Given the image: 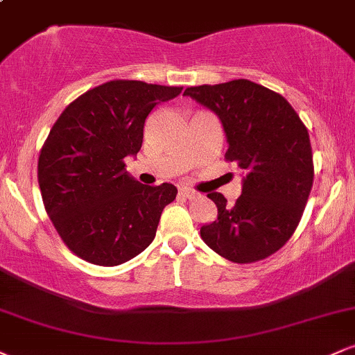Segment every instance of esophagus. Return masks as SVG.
I'll return each instance as SVG.
<instances>
[{
  "instance_id": "obj_1",
  "label": "esophagus",
  "mask_w": 355,
  "mask_h": 355,
  "mask_svg": "<svg viewBox=\"0 0 355 355\" xmlns=\"http://www.w3.org/2000/svg\"><path fill=\"white\" fill-rule=\"evenodd\" d=\"M180 193H182V197H185V198H189V200H193V198H197L198 195V191H195V190H191V189H189V187H182L180 189Z\"/></svg>"
}]
</instances>
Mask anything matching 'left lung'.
<instances>
[{"label": "left lung", "instance_id": "left-lung-1", "mask_svg": "<svg viewBox=\"0 0 355 355\" xmlns=\"http://www.w3.org/2000/svg\"><path fill=\"white\" fill-rule=\"evenodd\" d=\"M222 121L234 162L245 173L234 205L209 193L218 215L203 225V242L223 259L252 263L267 259L292 237L313 182L309 132L279 93L248 80L190 87L183 92Z\"/></svg>", "mask_w": 355, "mask_h": 355}]
</instances>
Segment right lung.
Masks as SVG:
<instances>
[{
	"mask_svg": "<svg viewBox=\"0 0 355 355\" xmlns=\"http://www.w3.org/2000/svg\"><path fill=\"white\" fill-rule=\"evenodd\" d=\"M182 87L112 80L71 101L55 121L38 160L48 217L75 255L101 267L128 262L153 242L177 187L144 185L125 157L137 155L148 113Z\"/></svg>",
	"mask_w": 355,
	"mask_h": 355,
	"instance_id": "add662e5",
	"label": "right lung"
}]
</instances>
